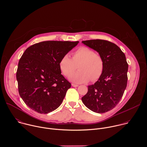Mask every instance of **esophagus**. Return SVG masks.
I'll use <instances>...</instances> for the list:
<instances>
[{
  "instance_id": "1",
  "label": "esophagus",
  "mask_w": 147,
  "mask_h": 147,
  "mask_svg": "<svg viewBox=\"0 0 147 147\" xmlns=\"http://www.w3.org/2000/svg\"><path fill=\"white\" fill-rule=\"evenodd\" d=\"M71 86H72L73 87H78V85H77V84H72Z\"/></svg>"
}]
</instances>
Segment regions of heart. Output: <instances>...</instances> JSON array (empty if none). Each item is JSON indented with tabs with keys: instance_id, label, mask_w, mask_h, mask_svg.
<instances>
[{
	"instance_id": "1",
	"label": "heart",
	"mask_w": 147,
	"mask_h": 147,
	"mask_svg": "<svg viewBox=\"0 0 147 147\" xmlns=\"http://www.w3.org/2000/svg\"><path fill=\"white\" fill-rule=\"evenodd\" d=\"M61 73L69 76L78 66L79 70L69 77V80L74 83L87 82L91 79L95 81L101 76L104 67L102 56L87 47H81L72 53V58L65 55L59 63Z\"/></svg>"
}]
</instances>
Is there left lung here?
<instances>
[{
  "label": "left lung",
  "instance_id": "1",
  "mask_svg": "<svg viewBox=\"0 0 147 147\" xmlns=\"http://www.w3.org/2000/svg\"><path fill=\"white\" fill-rule=\"evenodd\" d=\"M102 56L103 73L81 99L91 111L102 113L113 109L120 100L127 87L128 64L124 53L111 42L102 39L82 41Z\"/></svg>",
  "mask_w": 147,
  "mask_h": 147
}]
</instances>
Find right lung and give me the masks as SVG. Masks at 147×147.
Returning a JSON list of instances; mask_svg holds the SVG:
<instances>
[{
  "mask_svg": "<svg viewBox=\"0 0 147 147\" xmlns=\"http://www.w3.org/2000/svg\"><path fill=\"white\" fill-rule=\"evenodd\" d=\"M79 42L44 41L28 48L16 73L18 92L24 103L39 113L56 109L71 84L61 74L59 63Z\"/></svg>",
  "mask_w": 147,
  "mask_h": 147,
  "instance_id": "add662e5",
  "label": "right lung"
}]
</instances>
